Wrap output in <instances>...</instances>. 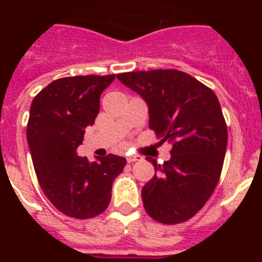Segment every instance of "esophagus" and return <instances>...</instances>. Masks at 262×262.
Instances as JSON below:
<instances>
[{
  "mask_svg": "<svg viewBox=\"0 0 262 262\" xmlns=\"http://www.w3.org/2000/svg\"><path fill=\"white\" fill-rule=\"evenodd\" d=\"M139 160H142V157L135 156V155H129V156H127V163H135V161H139Z\"/></svg>",
  "mask_w": 262,
  "mask_h": 262,
  "instance_id": "1",
  "label": "esophagus"
}]
</instances>
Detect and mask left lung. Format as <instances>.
Here are the masks:
<instances>
[{
	"label": "left lung",
	"mask_w": 262,
	"mask_h": 262,
	"mask_svg": "<svg viewBox=\"0 0 262 262\" xmlns=\"http://www.w3.org/2000/svg\"><path fill=\"white\" fill-rule=\"evenodd\" d=\"M118 80L144 99L149 128L172 145L170 159L155 166L143 186L145 211L155 221L176 224L202 209L216 187L227 149V126L221 103L210 88L185 72H128Z\"/></svg>",
	"instance_id": "1"
}]
</instances>
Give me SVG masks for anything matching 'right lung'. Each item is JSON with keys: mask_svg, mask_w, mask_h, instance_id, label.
<instances>
[{"mask_svg": "<svg viewBox=\"0 0 262 262\" xmlns=\"http://www.w3.org/2000/svg\"><path fill=\"white\" fill-rule=\"evenodd\" d=\"M115 75L75 76L52 81L32 99L27 142L36 177L62 214L86 219L110 203L111 186L126 159L110 154L89 161L77 155L85 128L93 126L101 93Z\"/></svg>", "mask_w": 262, "mask_h": 262, "instance_id": "obj_1", "label": "right lung"}]
</instances>
